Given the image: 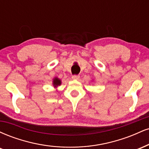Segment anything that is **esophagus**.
Here are the masks:
<instances>
[{
	"instance_id": "obj_1",
	"label": "esophagus",
	"mask_w": 149,
	"mask_h": 149,
	"mask_svg": "<svg viewBox=\"0 0 149 149\" xmlns=\"http://www.w3.org/2000/svg\"><path fill=\"white\" fill-rule=\"evenodd\" d=\"M80 76L78 75H73V76H72V79L73 80H78Z\"/></svg>"
}]
</instances>
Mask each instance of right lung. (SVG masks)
<instances>
[{
	"instance_id": "add662e5",
	"label": "right lung",
	"mask_w": 149,
	"mask_h": 149,
	"mask_svg": "<svg viewBox=\"0 0 149 149\" xmlns=\"http://www.w3.org/2000/svg\"><path fill=\"white\" fill-rule=\"evenodd\" d=\"M60 84H61V80L59 79H58V78H56L53 80V85H54V87H57Z\"/></svg>"
}]
</instances>
